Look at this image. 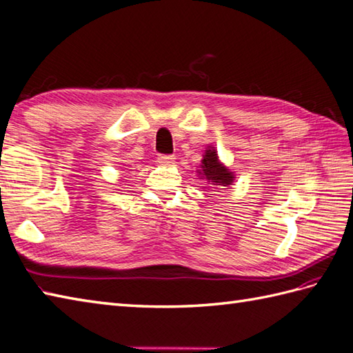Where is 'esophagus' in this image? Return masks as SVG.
<instances>
[{
    "mask_svg": "<svg viewBox=\"0 0 353 353\" xmlns=\"http://www.w3.org/2000/svg\"><path fill=\"white\" fill-rule=\"evenodd\" d=\"M157 162H159L161 165H171L172 162H174V156H171V154H159V156H157Z\"/></svg>",
    "mask_w": 353,
    "mask_h": 353,
    "instance_id": "1",
    "label": "esophagus"
}]
</instances>
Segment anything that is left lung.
Masks as SVG:
<instances>
[{
    "mask_svg": "<svg viewBox=\"0 0 353 353\" xmlns=\"http://www.w3.org/2000/svg\"><path fill=\"white\" fill-rule=\"evenodd\" d=\"M199 174L200 179L206 181V183L212 186H229L232 182L235 181L234 172L229 171V168L224 167L220 162L219 154H216V150L214 147H208L205 150L203 159H201Z\"/></svg>",
    "mask_w": 353,
    "mask_h": 353,
    "instance_id": "left-lung-1",
    "label": "left lung"
}]
</instances>
